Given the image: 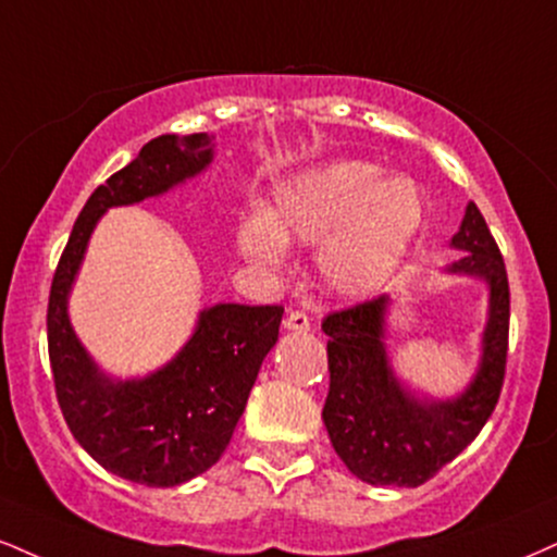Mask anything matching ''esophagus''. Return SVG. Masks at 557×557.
I'll return each instance as SVG.
<instances>
[{
  "label": "esophagus",
  "mask_w": 557,
  "mask_h": 557,
  "mask_svg": "<svg viewBox=\"0 0 557 557\" xmlns=\"http://www.w3.org/2000/svg\"><path fill=\"white\" fill-rule=\"evenodd\" d=\"M285 330L287 332H308L311 330V319L304 311H290L285 317Z\"/></svg>",
  "instance_id": "34e87169"
}]
</instances>
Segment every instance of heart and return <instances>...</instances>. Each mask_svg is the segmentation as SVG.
Segmentation results:
<instances>
[{
	"label": "heart",
	"instance_id": "heart-1",
	"mask_svg": "<svg viewBox=\"0 0 557 557\" xmlns=\"http://www.w3.org/2000/svg\"><path fill=\"white\" fill-rule=\"evenodd\" d=\"M423 214V197L410 178H384L366 160H334L283 181L264 212L240 225L238 246L253 264L280 270L285 244H319L324 285L360 298L399 270Z\"/></svg>",
	"mask_w": 557,
	"mask_h": 557
}]
</instances>
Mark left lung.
I'll use <instances>...</instances> for the list:
<instances>
[{
  "mask_svg": "<svg viewBox=\"0 0 557 557\" xmlns=\"http://www.w3.org/2000/svg\"><path fill=\"white\" fill-rule=\"evenodd\" d=\"M461 259L444 274L474 277L487 287V321L480 363L470 384L454 397L414 392L397 376L386 347L392 298L381 296L321 324L330 343L326 433L355 478L368 485L418 487L472 444L500 397L508 350V277L498 246L478 205L470 202L454 233Z\"/></svg>",
  "mask_w": 557,
  "mask_h": 557,
  "instance_id": "8db88e82",
  "label": "left lung"
}]
</instances>
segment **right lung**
I'll use <instances>...</instances> for the list:
<instances>
[{
  "instance_id": "add662e5",
  "label": "right lung",
  "mask_w": 557,
  "mask_h": 557,
  "mask_svg": "<svg viewBox=\"0 0 557 557\" xmlns=\"http://www.w3.org/2000/svg\"><path fill=\"white\" fill-rule=\"evenodd\" d=\"M214 137L160 134L100 184L79 212L49 296V358L62 414L103 470L147 487L189 482L223 457L246 410L261 360L277 343L283 306L214 304L191 337L147 376L119 379L96 363L70 319V296L98 220L210 169Z\"/></svg>"
}]
</instances>
